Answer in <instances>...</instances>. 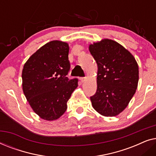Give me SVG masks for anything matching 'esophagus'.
I'll return each instance as SVG.
<instances>
[{"label": "esophagus", "instance_id": "34e87169", "mask_svg": "<svg viewBox=\"0 0 156 156\" xmlns=\"http://www.w3.org/2000/svg\"><path fill=\"white\" fill-rule=\"evenodd\" d=\"M80 80L81 81V82H84L85 80H86V77L85 76H84V77H80Z\"/></svg>", "mask_w": 156, "mask_h": 156}]
</instances>
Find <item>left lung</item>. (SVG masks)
I'll list each match as a JSON object with an SVG mask.
<instances>
[{
  "label": "left lung",
  "instance_id": "1",
  "mask_svg": "<svg viewBox=\"0 0 156 156\" xmlns=\"http://www.w3.org/2000/svg\"><path fill=\"white\" fill-rule=\"evenodd\" d=\"M98 66L97 89L90 97L100 114L114 116L125 109L137 89L138 66L122 45L105 39L89 46Z\"/></svg>",
  "mask_w": 156,
  "mask_h": 156
}]
</instances>
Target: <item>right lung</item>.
Returning a JSON list of instances; mask_svg holds the SVG:
<instances>
[{"instance_id": "obj_1", "label": "right lung", "mask_w": 156, "mask_h": 156, "mask_svg": "<svg viewBox=\"0 0 156 156\" xmlns=\"http://www.w3.org/2000/svg\"><path fill=\"white\" fill-rule=\"evenodd\" d=\"M68 54L67 43L54 40L41 47L23 67V92L34 112L44 120H56L65 112L78 86L77 78L67 76Z\"/></svg>"}]
</instances>
